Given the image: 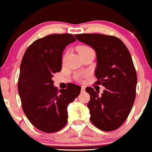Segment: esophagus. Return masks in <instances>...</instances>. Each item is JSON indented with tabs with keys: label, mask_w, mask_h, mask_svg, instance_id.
<instances>
[{
	"label": "esophagus",
	"mask_w": 152,
	"mask_h": 152,
	"mask_svg": "<svg viewBox=\"0 0 152 152\" xmlns=\"http://www.w3.org/2000/svg\"><path fill=\"white\" fill-rule=\"evenodd\" d=\"M85 91H86V88H85V87L82 86V87H81V93L85 92Z\"/></svg>",
	"instance_id": "34e87169"
}]
</instances>
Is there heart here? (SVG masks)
<instances>
[{"mask_svg":"<svg viewBox=\"0 0 152 152\" xmlns=\"http://www.w3.org/2000/svg\"><path fill=\"white\" fill-rule=\"evenodd\" d=\"M77 51L79 53V54H82V53H87V52L90 51H94L91 48H90L89 46H87V45H80L77 48Z\"/></svg>","mask_w":152,"mask_h":152,"instance_id":"1","label":"heart"}]
</instances>
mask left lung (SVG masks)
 Instances as JSON below:
<instances>
[{
	"label": "left lung",
	"mask_w": 152,
	"mask_h": 152,
	"mask_svg": "<svg viewBox=\"0 0 152 152\" xmlns=\"http://www.w3.org/2000/svg\"><path fill=\"white\" fill-rule=\"evenodd\" d=\"M96 50V83L105 87L102 95L91 87L88 107L91 121L104 131L119 128L128 117L135 99L137 75L130 53L118 37L101 34L75 35Z\"/></svg>",
	"instance_id": "1"
}]
</instances>
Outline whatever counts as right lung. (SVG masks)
Wrapping results in <instances>:
<instances>
[{
	"mask_svg": "<svg viewBox=\"0 0 152 152\" xmlns=\"http://www.w3.org/2000/svg\"><path fill=\"white\" fill-rule=\"evenodd\" d=\"M76 40L72 34H53L37 39L27 48L20 65L18 91L30 122L45 133H55L67 122V107L81 87L69 83L66 89L53 86V74L61 69L63 50Z\"/></svg>",
	"mask_w": 152,
	"mask_h": 152,
	"instance_id": "add662e5",
	"label": "right lung"
}]
</instances>
